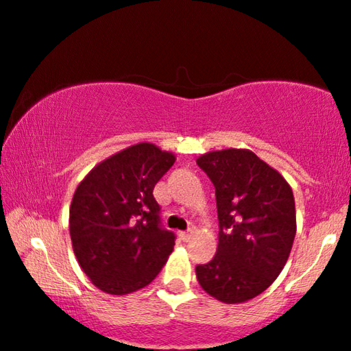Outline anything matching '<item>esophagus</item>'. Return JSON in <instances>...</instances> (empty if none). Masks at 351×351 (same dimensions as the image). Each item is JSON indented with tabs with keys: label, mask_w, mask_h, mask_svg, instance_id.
Instances as JSON below:
<instances>
[{
	"label": "esophagus",
	"mask_w": 351,
	"mask_h": 351,
	"mask_svg": "<svg viewBox=\"0 0 351 351\" xmlns=\"http://www.w3.org/2000/svg\"><path fill=\"white\" fill-rule=\"evenodd\" d=\"M192 234H193L192 229H190V230H180L179 232V237H180V240H184V242H189L190 237H192Z\"/></svg>",
	"instance_id": "obj_1"
}]
</instances>
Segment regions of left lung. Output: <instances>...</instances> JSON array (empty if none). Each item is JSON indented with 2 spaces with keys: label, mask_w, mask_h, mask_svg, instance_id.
<instances>
[{
  "label": "left lung",
  "mask_w": 351,
  "mask_h": 351,
  "mask_svg": "<svg viewBox=\"0 0 351 351\" xmlns=\"http://www.w3.org/2000/svg\"><path fill=\"white\" fill-rule=\"evenodd\" d=\"M197 165L215 184L219 217L217 253L197 266L198 284L222 303L248 302L289 259L297 232L292 186L250 149L209 152Z\"/></svg>",
  "instance_id": "left-lung-1"
}]
</instances>
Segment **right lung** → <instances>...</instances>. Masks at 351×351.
<instances>
[{"label": "right lung", "mask_w": 351, "mask_h": 351, "mask_svg": "<svg viewBox=\"0 0 351 351\" xmlns=\"http://www.w3.org/2000/svg\"><path fill=\"white\" fill-rule=\"evenodd\" d=\"M174 162L171 152L136 143L98 162L77 185L69 209L72 248L103 292H136L166 265L176 235L159 226L153 189Z\"/></svg>", "instance_id": "right-lung-1"}]
</instances>
